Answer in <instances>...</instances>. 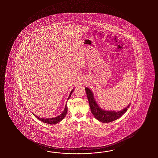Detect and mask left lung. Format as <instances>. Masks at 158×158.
Listing matches in <instances>:
<instances>
[{
	"label": "left lung",
	"mask_w": 158,
	"mask_h": 158,
	"mask_svg": "<svg viewBox=\"0 0 158 158\" xmlns=\"http://www.w3.org/2000/svg\"><path fill=\"white\" fill-rule=\"evenodd\" d=\"M85 90L87 95V99L90 107L91 112L94 115V117L102 123H107L114 121L120 118L123 114H125L128 110V108L131 104H129L126 108L120 111H106L102 109L97 104L94 97V94L90 89L88 87L85 88Z\"/></svg>",
	"instance_id": "1"
}]
</instances>
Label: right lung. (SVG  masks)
<instances>
[{
    "label": "right lung",
    "mask_w": 158,
    "mask_h": 158,
    "mask_svg": "<svg viewBox=\"0 0 158 158\" xmlns=\"http://www.w3.org/2000/svg\"><path fill=\"white\" fill-rule=\"evenodd\" d=\"M74 90V89L71 91V93L69 94V97L68 99H69L70 97H71V95L72 94L73 91ZM68 108L67 106V104H65V107L64 108V110L63 112L60 115H59L57 117H55V118H40L38 116H37L36 114H34L33 113V114H34V116L37 118L38 120H40V121L44 122V123H47L48 124H57L58 123H59L60 121H61L64 118L65 116H66V114H67Z\"/></svg>",
    "instance_id": "right-lung-1"
}]
</instances>
